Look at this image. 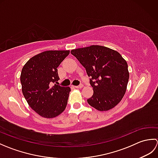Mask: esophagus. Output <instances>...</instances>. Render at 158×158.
<instances>
[{
	"mask_svg": "<svg viewBox=\"0 0 158 158\" xmlns=\"http://www.w3.org/2000/svg\"><path fill=\"white\" fill-rule=\"evenodd\" d=\"M74 87H75V88H83V84H80V85H79L74 86Z\"/></svg>",
	"mask_w": 158,
	"mask_h": 158,
	"instance_id": "esophagus-1",
	"label": "esophagus"
}]
</instances>
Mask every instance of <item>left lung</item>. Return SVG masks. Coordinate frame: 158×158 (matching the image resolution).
Segmentation results:
<instances>
[{"instance_id": "8db88e82", "label": "left lung", "mask_w": 158, "mask_h": 158, "mask_svg": "<svg viewBox=\"0 0 158 158\" xmlns=\"http://www.w3.org/2000/svg\"><path fill=\"white\" fill-rule=\"evenodd\" d=\"M71 54L85 69L94 94L87 100L96 109L113 108L125 94L129 72L127 64L119 52L100 45L71 50Z\"/></svg>"}]
</instances>
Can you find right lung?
Instances as JSON below:
<instances>
[{
	"label": "right lung",
	"instance_id": "obj_1",
	"mask_svg": "<svg viewBox=\"0 0 158 158\" xmlns=\"http://www.w3.org/2000/svg\"><path fill=\"white\" fill-rule=\"evenodd\" d=\"M69 53V50L43 52L30 59L22 70L23 95L29 106L45 118L58 116L66 109L70 88L57 85L60 79L57 68Z\"/></svg>",
	"mask_w": 158,
	"mask_h": 158
}]
</instances>
